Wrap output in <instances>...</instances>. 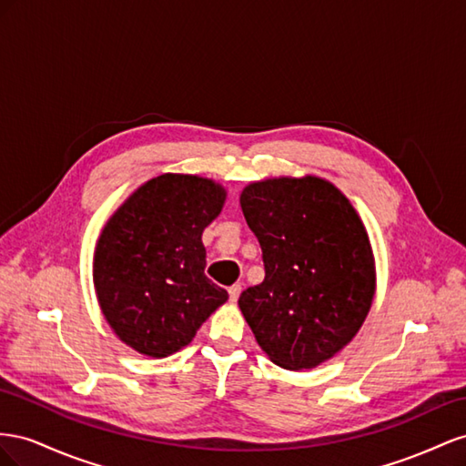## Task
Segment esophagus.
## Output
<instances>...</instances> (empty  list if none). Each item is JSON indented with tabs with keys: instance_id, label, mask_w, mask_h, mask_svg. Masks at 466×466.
Returning <instances> with one entry per match:
<instances>
[{
	"instance_id": "1",
	"label": "esophagus",
	"mask_w": 466,
	"mask_h": 466,
	"mask_svg": "<svg viewBox=\"0 0 466 466\" xmlns=\"http://www.w3.org/2000/svg\"><path fill=\"white\" fill-rule=\"evenodd\" d=\"M240 292H242V285H240V283H236V285H232V287L228 289V295H230V300H232V302H236L238 299H240Z\"/></svg>"
}]
</instances>
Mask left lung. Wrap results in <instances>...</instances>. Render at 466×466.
I'll use <instances>...</instances> for the list:
<instances>
[{"mask_svg": "<svg viewBox=\"0 0 466 466\" xmlns=\"http://www.w3.org/2000/svg\"><path fill=\"white\" fill-rule=\"evenodd\" d=\"M265 279L238 304L259 348L283 369H312L348 345L375 292L369 236L351 203L320 177H279L244 189Z\"/></svg>", "mask_w": 466, "mask_h": 466, "instance_id": "left-lung-1", "label": "left lung"}]
</instances>
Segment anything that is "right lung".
<instances>
[{
    "instance_id": "1",
    "label": "right lung",
    "mask_w": 466,
    "mask_h": 466,
    "mask_svg": "<svg viewBox=\"0 0 466 466\" xmlns=\"http://www.w3.org/2000/svg\"><path fill=\"white\" fill-rule=\"evenodd\" d=\"M224 197L210 179L166 174L132 193L103 228L93 283L109 326L135 351H179L228 300L205 275L201 242Z\"/></svg>"
}]
</instances>
